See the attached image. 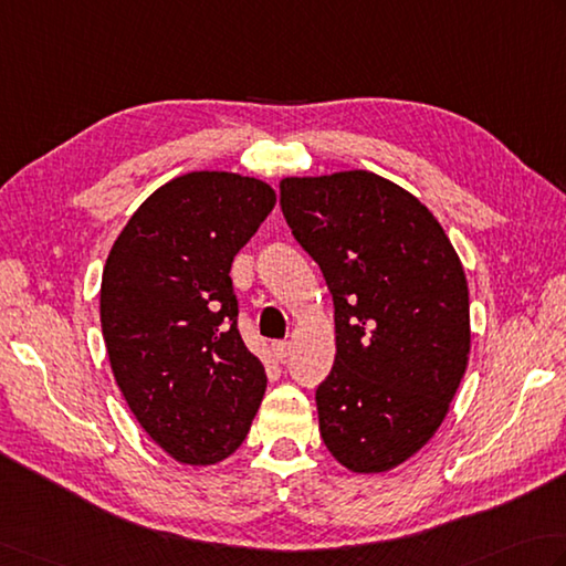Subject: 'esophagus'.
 <instances>
[{
	"instance_id": "34e87169",
	"label": "esophagus",
	"mask_w": 566,
	"mask_h": 566,
	"mask_svg": "<svg viewBox=\"0 0 566 566\" xmlns=\"http://www.w3.org/2000/svg\"><path fill=\"white\" fill-rule=\"evenodd\" d=\"M290 340H274L272 343V353H274V358L276 360H284L286 356H290Z\"/></svg>"
}]
</instances>
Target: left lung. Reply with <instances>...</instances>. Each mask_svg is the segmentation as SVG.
I'll return each mask as SVG.
<instances>
[{
	"label": "left lung",
	"mask_w": 566,
	"mask_h": 566,
	"mask_svg": "<svg viewBox=\"0 0 566 566\" xmlns=\"http://www.w3.org/2000/svg\"><path fill=\"white\" fill-rule=\"evenodd\" d=\"M280 206L334 296L321 439L350 471H390L434 437L467 373L459 254L412 193L370 171L282 179Z\"/></svg>",
	"instance_id": "8db88e82"
}]
</instances>
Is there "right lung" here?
Masks as SVG:
<instances>
[{"label":"right lung","mask_w":566,"mask_h":566,"mask_svg":"<svg viewBox=\"0 0 566 566\" xmlns=\"http://www.w3.org/2000/svg\"><path fill=\"white\" fill-rule=\"evenodd\" d=\"M274 201L250 176L191 171L157 188L109 250L99 290L109 365L137 422L181 463L230 457L264 397L230 268Z\"/></svg>","instance_id":"add662e5"}]
</instances>
